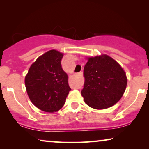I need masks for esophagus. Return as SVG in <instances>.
Returning <instances> with one entry per match:
<instances>
[{"label": "esophagus", "mask_w": 149, "mask_h": 149, "mask_svg": "<svg viewBox=\"0 0 149 149\" xmlns=\"http://www.w3.org/2000/svg\"><path fill=\"white\" fill-rule=\"evenodd\" d=\"M79 74V75H82V74H83V72H79V74Z\"/></svg>", "instance_id": "34e87169"}]
</instances>
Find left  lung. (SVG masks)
<instances>
[{
  "instance_id": "8db88e82",
  "label": "left lung",
  "mask_w": 149,
  "mask_h": 149,
  "mask_svg": "<svg viewBox=\"0 0 149 149\" xmlns=\"http://www.w3.org/2000/svg\"><path fill=\"white\" fill-rule=\"evenodd\" d=\"M83 74L85 80L81 95L85 102L93 109L112 107L125 92V72L115 60L107 55L89 58Z\"/></svg>"
}]
</instances>
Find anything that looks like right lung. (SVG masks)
<instances>
[{
  "instance_id": "add662e5",
  "label": "right lung",
  "mask_w": 149,
  "mask_h": 149,
  "mask_svg": "<svg viewBox=\"0 0 149 149\" xmlns=\"http://www.w3.org/2000/svg\"><path fill=\"white\" fill-rule=\"evenodd\" d=\"M63 54L50 50L32 64L25 78L26 91L32 104L42 111L62 109L69 91L68 75L62 70Z\"/></svg>"
}]
</instances>
